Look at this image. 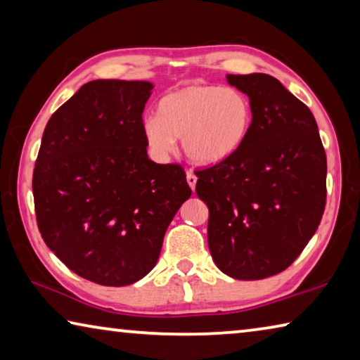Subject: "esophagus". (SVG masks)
<instances>
[{
    "instance_id": "obj_1",
    "label": "esophagus",
    "mask_w": 360,
    "mask_h": 360,
    "mask_svg": "<svg viewBox=\"0 0 360 360\" xmlns=\"http://www.w3.org/2000/svg\"><path fill=\"white\" fill-rule=\"evenodd\" d=\"M187 184L191 186L192 191L195 188V184H197V176H195V174L191 172V169H188V172H187Z\"/></svg>"
}]
</instances>
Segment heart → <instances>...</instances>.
<instances>
[{
	"instance_id": "obj_1",
	"label": "heart",
	"mask_w": 360,
	"mask_h": 360,
	"mask_svg": "<svg viewBox=\"0 0 360 360\" xmlns=\"http://www.w3.org/2000/svg\"><path fill=\"white\" fill-rule=\"evenodd\" d=\"M252 105L233 87L193 84L167 94L157 105V117L146 119V144L158 158L174 149L181 138L186 155L197 165H217L238 152L252 129Z\"/></svg>"
}]
</instances>
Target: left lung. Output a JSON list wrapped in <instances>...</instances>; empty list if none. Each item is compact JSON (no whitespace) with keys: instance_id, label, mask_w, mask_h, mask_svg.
<instances>
[{"instance_id":"8db88e82","label":"left lung","mask_w":360,"mask_h":360,"mask_svg":"<svg viewBox=\"0 0 360 360\" xmlns=\"http://www.w3.org/2000/svg\"><path fill=\"white\" fill-rule=\"evenodd\" d=\"M252 105V129L225 162L200 168L195 191L210 210L212 260L235 279L284 271L326 210L327 160L309 108L273 76L229 75Z\"/></svg>"}]
</instances>
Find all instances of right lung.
<instances>
[{
    "instance_id": "add662e5",
    "label": "right lung",
    "mask_w": 360,
    "mask_h": 360,
    "mask_svg": "<svg viewBox=\"0 0 360 360\" xmlns=\"http://www.w3.org/2000/svg\"><path fill=\"white\" fill-rule=\"evenodd\" d=\"M152 84H84L49 119L33 172L36 222L63 264L101 285L148 275L191 197L179 163L152 162L143 111Z\"/></svg>"
}]
</instances>
